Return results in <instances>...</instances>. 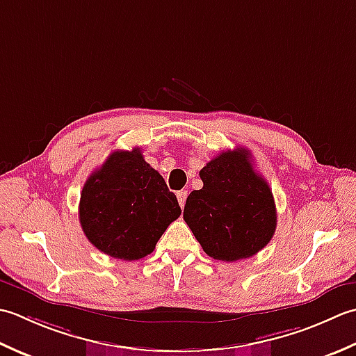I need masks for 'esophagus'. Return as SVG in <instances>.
Returning <instances> with one entry per match:
<instances>
[{
  "label": "esophagus",
  "instance_id": "obj_1",
  "mask_svg": "<svg viewBox=\"0 0 356 356\" xmlns=\"http://www.w3.org/2000/svg\"><path fill=\"white\" fill-rule=\"evenodd\" d=\"M177 198H178V202L181 209H184V204H186V200H187V191H179L177 193Z\"/></svg>",
  "mask_w": 356,
  "mask_h": 356
}]
</instances>
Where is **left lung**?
<instances>
[{
	"mask_svg": "<svg viewBox=\"0 0 356 356\" xmlns=\"http://www.w3.org/2000/svg\"><path fill=\"white\" fill-rule=\"evenodd\" d=\"M202 188L184 206V221L213 259L238 261L264 249L277 229L267 181L253 169L248 149L221 152L200 170Z\"/></svg>",
	"mask_w": 356,
	"mask_h": 356,
	"instance_id": "8db88e82",
	"label": "left lung"
}]
</instances>
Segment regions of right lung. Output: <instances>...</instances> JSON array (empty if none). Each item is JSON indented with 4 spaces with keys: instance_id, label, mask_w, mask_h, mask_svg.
<instances>
[{
    "instance_id": "obj_1",
    "label": "right lung",
    "mask_w": 356,
    "mask_h": 356,
    "mask_svg": "<svg viewBox=\"0 0 356 356\" xmlns=\"http://www.w3.org/2000/svg\"><path fill=\"white\" fill-rule=\"evenodd\" d=\"M179 215L175 193L138 147L112 152L87 178L79 200V222L87 239L106 255L124 261L154 252Z\"/></svg>"
}]
</instances>
